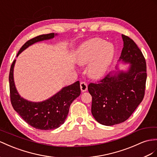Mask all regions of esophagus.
<instances>
[{
    "mask_svg": "<svg viewBox=\"0 0 157 157\" xmlns=\"http://www.w3.org/2000/svg\"><path fill=\"white\" fill-rule=\"evenodd\" d=\"M80 88H81V90L82 92L86 91L87 90V85L86 82H81L80 83Z\"/></svg>",
    "mask_w": 157,
    "mask_h": 157,
    "instance_id": "1",
    "label": "esophagus"
}]
</instances>
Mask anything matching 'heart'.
I'll list each match as a JSON object with an SVG mask.
<instances>
[{
  "mask_svg": "<svg viewBox=\"0 0 157 157\" xmlns=\"http://www.w3.org/2000/svg\"><path fill=\"white\" fill-rule=\"evenodd\" d=\"M114 56V48L99 38H94L80 46L75 56L79 65L90 63L88 71L92 77H100L105 74Z\"/></svg>",
  "mask_w": 157,
  "mask_h": 157,
  "instance_id": "heart-1",
  "label": "heart"
}]
</instances>
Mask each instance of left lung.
<instances>
[{"label":"left lung","instance_id":"1","mask_svg":"<svg viewBox=\"0 0 157 157\" xmlns=\"http://www.w3.org/2000/svg\"><path fill=\"white\" fill-rule=\"evenodd\" d=\"M123 48L119 62L130 64L126 71L109 73L97 83H91V113L100 124L111 126L124 122L133 113L144 95L147 66L135 42L122 34Z\"/></svg>","mask_w":157,"mask_h":157}]
</instances>
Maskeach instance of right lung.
I'll return each instance as SVG.
<instances>
[{"label":"right lung","instance_id":"obj_1","mask_svg":"<svg viewBox=\"0 0 157 157\" xmlns=\"http://www.w3.org/2000/svg\"><path fill=\"white\" fill-rule=\"evenodd\" d=\"M57 34L38 36L27 41L18 51L17 57L33 44L54 38ZM12 63L9 74L10 101L14 109L30 126L40 130H52L59 127L65 122L70 107L81 94L79 82L63 87L58 93L43 101H30L22 98L16 88L14 81V67Z\"/></svg>","mask_w":157,"mask_h":157}]
</instances>
